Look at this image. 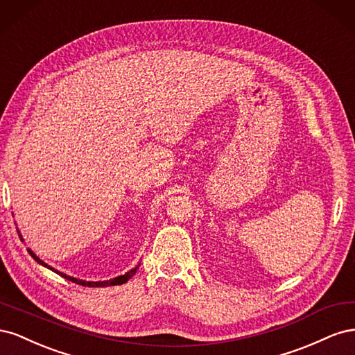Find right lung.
<instances>
[{"label":"right lung","instance_id":"1","mask_svg":"<svg viewBox=\"0 0 355 355\" xmlns=\"http://www.w3.org/2000/svg\"><path fill=\"white\" fill-rule=\"evenodd\" d=\"M28 252H29V254H31L32 257H34V259H35L38 263H41V265H44V266L50 268L47 263L42 262V261L40 259V257H37L34 252L29 250V249H28ZM137 268H139V266L133 268V270H130V271H128L127 274L120 275V277H116V278H112V280H108V282H84V280H78V278H73V277H69V275H67V274H63V272H59V271H56V270H53V268H50V270H51V271H55V272H56V274H59L60 277L67 278V280H69V282H72V283H77V284H81V286H85V287H108V286H116V284L127 283V282L130 280V278L136 274Z\"/></svg>","mask_w":355,"mask_h":355}]
</instances>
